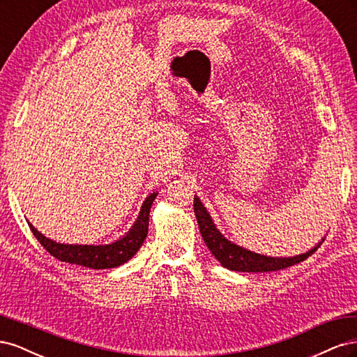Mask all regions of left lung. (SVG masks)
Listing matches in <instances>:
<instances>
[{"label": "left lung", "instance_id": "left-lung-1", "mask_svg": "<svg viewBox=\"0 0 357 357\" xmlns=\"http://www.w3.org/2000/svg\"><path fill=\"white\" fill-rule=\"evenodd\" d=\"M193 210H195L199 232L202 235L204 243L207 244L210 252L222 264V266L231 269V271H240V273L278 271V269H283L305 261V259L314 253L320 247V244L325 241V236H323L321 241H319L314 247H311L308 252L296 255V256H289V257H275V256L255 253L226 238V236L218 229V226L214 225L210 213L204 207V204L197 195L193 198Z\"/></svg>", "mask_w": 357, "mask_h": 357}]
</instances>
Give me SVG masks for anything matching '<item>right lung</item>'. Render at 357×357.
Instances as JSON below:
<instances>
[{
    "label": "right lung",
    "mask_w": 357,
    "mask_h": 357,
    "mask_svg": "<svg viewBox=\"0 0 357 357\" xmlns=\"http://www.w3.org/2000/svg\"><path fill=\"white\" fill-rule=\"evenodd\" d=\"M158 192L149 193L139 208L138 218L125 235L107 244H66L56 243L36 229V226L28 222L29 228L40 244L62 262L82 265L92 269H109L121 266L128 262L143 245L149 232V214Z\"/></svg>",
    "instance_id": "add662e5"
}]
</instances>
